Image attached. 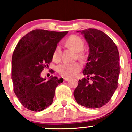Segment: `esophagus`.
I'll list each match as a JSON object with an SVG mask.
<instances>
[{"label":"esophagus","mask_w":132,"mask_h":132,"mask_svg":"<svg viewBox=\"0 0 132 132\" xmlns=\"http://www.w3.org/2000/svg\"><path fill=\"white\" fill-rule=\"evenodd\" d=\"M69 78H64V81H69Z\"/></svg>","instance_id":"esophagus-1"}]
</instances>
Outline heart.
<instances>
[{
    "mask_svg": "<svg viewBox=\"0 0 132 132\" xmlns=\"http://www.w3.org/2000/svg\"><path fill=\"white\" fill-rule=\"evenodd\" d=\"M66 44L69 48L77 52L76 56L79 60L85 58V54L82 51L84 47V42L81 37L76 35H72L66 39ZM61 49L60 45L56 46L53 54L54 61H59L61 58ZM81 66L78 62L75 63H63L57 67V71L63 77H72L80 71Z\"/></svg>",
    "mask_w": 132,
    "mask_h": 132,
    "instance_id": "heart-1",
    "label": "heart"
}]
</instances>
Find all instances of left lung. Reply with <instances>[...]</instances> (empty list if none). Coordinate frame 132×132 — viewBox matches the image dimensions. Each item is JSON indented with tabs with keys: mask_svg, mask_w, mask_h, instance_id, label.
<instances>
[{
	"mask_svg": "<svg viewBox=\"0 0 132 132\" xmlns=\"http://www.w3.org/2000/svg\"><path fill=\"white\" fill-rule=\"evenodd\" d=\"M78 32L79 31H78ZM89 46L87 63L74 96L79 105L90 109L105 105L118 86L119 53L116 43L105 33L94 28L82 31Z\"/></svg>",
	"mask_w": 132,
	"mask_h": 132,
	"instance_id": "1",
	"label": "left lung"
}]
</instances>
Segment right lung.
<instances>
[{"label": "right lung", "instance_id": "obj_1", "mask_svg": "<svg viewBox=\"0 0 132 132\" xmlns=\"http://www.w3.org/2000/svg\"><path fill=\"white\" fill-rule=\"evenodd\" d=\"M68 31L36 29L21 38L13 51L12 79L13 90L22 105L28 110L42 111L52 104L56 87L63 79L40 76L52 61L57 43ZM51 71V73H54Z\"/></svg>", "mask_w": 132, "mask_h": 132}]
</instances>
